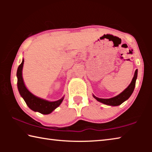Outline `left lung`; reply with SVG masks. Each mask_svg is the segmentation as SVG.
Masks as SVG:
<instances>
[{
	"mask_svg": "<svg viewBox=\"0 0 152 152\" xmlns=\"http://www.w3.org/2000/svg\"><path fill=\"white\" fill-rule=\"evenodd\" d=\"M137 78V69L135 71L134 76L132 79V82L126 88L124 91L122 92H121L119 94L117 95L116 96H114L110 99H101V98H98L95 96L93 94L92 96L97 101L100 102H102L104 104L109 105V106H119V105L121 104L123 102H125L131 96L132 94L133 91H134L135 86V82Z\"/></svg>",
	"mask_w": 152,
	"mask_h": 152,
	"instance_id": "1",
	"label": "left lung"
}]
</instances>
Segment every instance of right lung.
<instances>
[{
    "mask_svg": "<svg viewBox=\"0 0 152 152\" xmlns=\"http://www.w3.org/2000/svg\"><path fill=\"white\" fill-rule=\"evenodd\" d=\"M24 59H23L21 64L18 67L17 72V87L20 96L24 99L25 102L29 109L35 112H39L43 115H48L60 106L64 99H61L56 101H49L47 100L41 99L32 94L25 86L23 78V68Z\"/></svg>",
    "mask_w": 152,
    "mask_h": 152,
    "instance_id": "add662e5",
    "label": "right lung"
}]
</instances>
